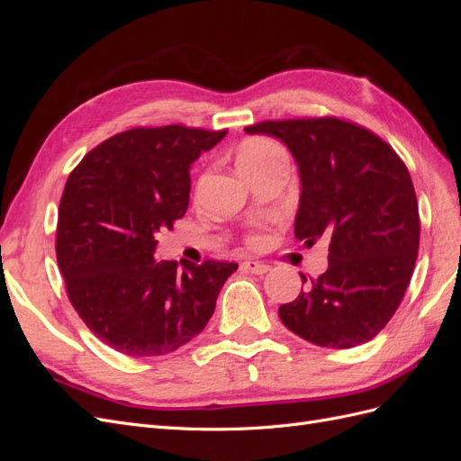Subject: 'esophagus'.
I'll use <instances>...</instances> for the list:
<instances>
[{"label": "esophagus", "mask_w": 461, "mask_h": 461, "mask_svg": "<svg viewBox=\"0 0 461 461\" xmlns=\"http://www.w3.org/2000/svg\"><path fill=\"white\" fill-rule=\"evenodd\" d=\"M242 267L248 271V273H254V275H265L271 267L267 263H261V261H254V259H248L242 263Z\"/></svg>", "instance_id": "1"}]
</instances>
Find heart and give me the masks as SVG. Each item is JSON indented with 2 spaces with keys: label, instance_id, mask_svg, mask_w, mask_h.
Wrapping results in <instances>:
<instances>
[{
  "label": "heart",
  "instance_id": "obj_1",
  "mask_svg": "<svg viewBox=\"0 0 461 461\" xmlns=\"http://www.w3.org/2000/svg\"><path fill=\"white\" fill-rule=\"evenodd\" d=\"M283 158V149L275 142L267 140V138H252V140H246L236 151V165H239V171H244Z\"/></svg>",
  "mask_w": 461,
  "mask_h": 461
}]
</instances>
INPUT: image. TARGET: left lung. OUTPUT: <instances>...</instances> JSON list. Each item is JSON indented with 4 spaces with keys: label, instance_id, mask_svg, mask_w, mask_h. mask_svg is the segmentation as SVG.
<instances>
[{
    "label": "left lung",
    "instance_id": "1",
    "mask_svg": "<svg viewBox=\"0 0 461 461\" xmlns=\"http://www.w3.org/2000/svg\"><path fill=\"white\" fill-rule=\"evenodd\" d=\"M283 142L298 165L294 234L325 239L329 267L303 275L298 298L278 308L286 329L325 348H354L383 330L406 294L420 248L411 176L379 136L340 119L265 121L244 129Z\"/></svg>",
    "mask_w": 461,
    "mask_h": 461
}]
</instances>
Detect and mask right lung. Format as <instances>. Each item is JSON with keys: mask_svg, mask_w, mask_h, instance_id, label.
<instances>
[{"mask_svg": "<svg viewBox=\"0 0 461 461\" xmlns=\"http://www.w3.org/2000/svg\"><path fill=\"white\" fill-rule=\"evenodd\" d=\"M227 131L132 129L94 148L59 203L58 263L73 308L131 357L169 354L203 330L236 263L158 261L156 236L183 217L190 169Z\"/></svg>", "mask_w": 461, "mask_h": 461, "instance_id": "add662e5", "label": "right lung"}]
</instances>
